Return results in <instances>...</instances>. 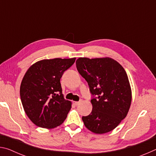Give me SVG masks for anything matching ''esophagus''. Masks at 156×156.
<instances>
[{
  "instance_id": "34e87169",
  "label": "esophagus",
  "mask_w": 156,
  "mask_h": 156,
  "mask_svg": "<svg viewBox=\"0 0 156 156\" xmlns=\"http://www.w3.org/2000/svg\"><path fill=\"white\" fill-rule=\"evenodd\" d=\"M80 102H81V100H79V101H75V102H73V104H74L76 106H78V105H79L80 104Z\"/></svg>"
}]
</instances>
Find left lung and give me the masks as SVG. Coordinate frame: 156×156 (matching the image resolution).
I'll use <instances>...</instances> for the list:
<instances>
[{
    "label": "left lung",
    "mask_w": 156,
    "mask_h": 156,
    "mask_svg": "<svg viewBox=\"0 0 156 156\" xmlns=\"http://www.w3.org/2000/svg\"><path fill=\"white\" fill-rule=\"evenodd\" d=\"M76 64L91 94L93 109L82 118L84 125L95 133L112 131L126 117L131 105V90L125 70L110 58H79Z\"/></svg>",
    "instance_id": "obj_1"
}]
</instances>
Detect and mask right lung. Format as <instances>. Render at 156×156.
Masks as SVG:
<instances>
[{"label": "right lung", "instance_id": "1", "mask_svg": "<svg viewBox=\"0 0 156 156\" xmlns=\"http://www.w3.org/2000/svg\"><path fill=\"white\" fill-rule=\"evenodd\" d=\"M75 60H43L26 72L20 84V100L26 114L36 126L55 128L67 118L72 102L63 98L60 78Z\"/></svg>", "mask_w": 156, "mask_h": 156}]
</instances>
